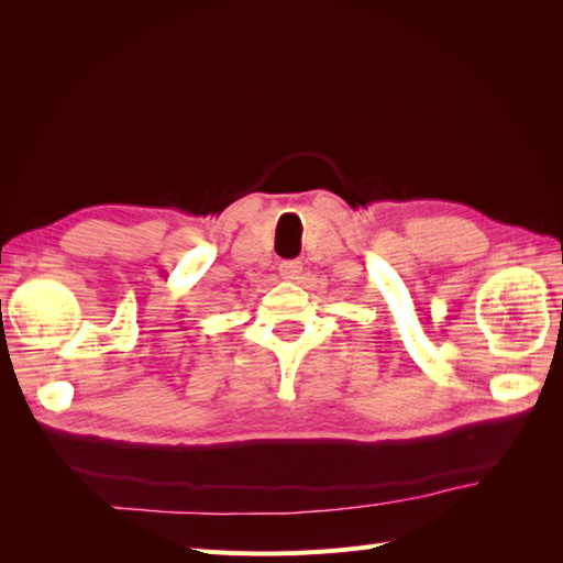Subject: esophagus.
I'll return each instance as SVG.
<instances>
[{
    "label": "esophagus",
    "instance_id": "34e87169",
    "mask_svg": "<svg viewBox=\"0 0 563 563\" xmlns=\"http://www.w3.org/2000/svg\"><path fill=\"white\" fill-rule=\"evenodd\" d=\"M300 272H302V263L300 261H284L279 265V275L286 282H296L300 277Z\"/></svg>",
    "mask_w": 563,
    "mask_h": 563
}]
</instances>
